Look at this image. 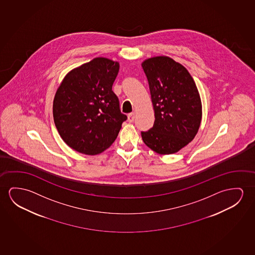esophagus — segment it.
<instances>
[{
	"instance_id": "1",
	"label": "esophagus",
	"mask_w": 255,
	"mask_h": 255,
	"mask_svg": "<svg viewBox=\"0 0 255 255\" xmlns=\"http://www.w3.org/2000/svg\"><path fill=\"white\" fill-rule=\"evenodd\" d=\"M134 118H135V113H130L128 115V122L129 123H132L134 121Z\"/></svg>"
}]
</instances>
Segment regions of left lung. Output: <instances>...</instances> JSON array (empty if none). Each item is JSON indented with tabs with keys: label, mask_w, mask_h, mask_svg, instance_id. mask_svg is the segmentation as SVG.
<instances>
[{
	"label": "left lung",
	"mask_w": 255,
	"mask_h": 255,
	"mask_svg": "<svg viewBox=\"0 0 255 255\" xmlns=\"http://www.w3.org/2000/svg\"><path fill=\"white\" fill-rule=\"evenodd\" d=\"M148 81L154 124L141 132L143 141L159 154H172L188 145L200 129L202 104L185 67L165 55L141 63Z\"/></svg>",
	"instance_id": "obj_1"
}]
</instances>
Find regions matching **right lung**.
<instances>
[{
	"mask_svg": "<svg viewBox=\"0 0 255 255\" xmlns=\"http://www.w3.org/2000/svg\"><path fill=\"white\" fill-rule=\"evenodd\" d=\"M119 67L118 62L96 57L68 72L57 88L54 121L63 141L75 151L87 155L102 153L127 119L112 91Z\"/></svg>",
	"mask_w": 255,
	"mask_h": 255,
	"instance_id": "1",
	"label": "right lung"
}]
</instances>
